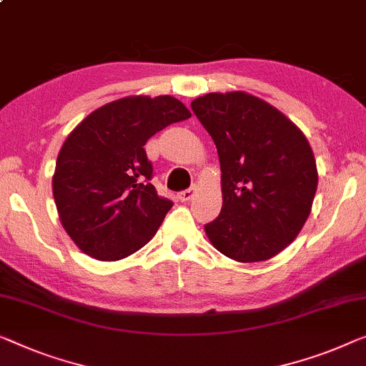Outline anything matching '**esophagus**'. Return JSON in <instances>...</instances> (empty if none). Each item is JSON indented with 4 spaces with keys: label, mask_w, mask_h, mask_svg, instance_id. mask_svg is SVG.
I'll use <instances>...</instances> for the list:
<instances>
[{
    "label": "esophagus",
    "mask_w": 366,
    "mask_h": 366,
    "mask_svg": "<svg viewBox=\"0 0 366 366\" xmlns=\"http://www.w3.org/2000/svg\"><path fill=\"white\" fill-rule=\"evenodd\" d=\"M197 194V185H192V187L187 189V190H182V192H179L177 199L181 202H189L194 199V195Z\"/></svg>",
    "instance_id": "34e87169"
}]
</instances>
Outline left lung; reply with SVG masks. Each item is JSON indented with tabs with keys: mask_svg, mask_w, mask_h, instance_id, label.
Segmentation results:
<instances>
[{
	"mask_svg": "<svg viewBox=\"0 0 366 366\" xmlns=\"http://www.w3.org/2000/svg\"><path fill=\"white\" fill-rule=\"evenodd\" d=\"M212 136L222 171V210L205 233L222 254L258 263L291 244L312 209L317 166L304 133L285 113L247 92L190 103Z\"/></svg>",
	"mask_w": 366,
	"mask_h": 366,
	"instance_id": "8db88e82",
	"label": "left lung"
}]
</instances>
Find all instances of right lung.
I'll use <instances>...</instances> for the list:
<instances>
[{"label":"right lung","mask_w":366,"mask_h":366,"mask_svg":"<svg viewBox=\"0 0 366 366\" xmlns=\"http://www.w3.org/2000/svg\"><path fill=\"white\" fill-rule=\"evenodd\" d=\"M190 118L171 95L124 97L72 129L59 151L52 192L64 230L85 254L118 261L144 247L172 202L157 195L144 144Z\"/></svg>","instance_id":"add662e5"}]
</instances>
